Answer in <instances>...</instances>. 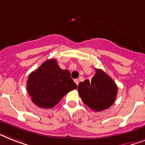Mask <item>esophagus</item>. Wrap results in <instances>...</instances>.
<instances>
[{"label": "esophagus", "instance_id": "34e87169", "mask_svg": "<svg viewBox=\"0 0 145 145\" xmlns=\"http://www.w3.org/2000/svg\"><path fill=\"white\" fill-rule=\"evenodd\" d=\"M74 81H75V83L77 84V86L78 85V83H79V81H78V79H75L74 80Z\"/></svg>", "mask_w": 145, "mask_h": 145}]
</instances>
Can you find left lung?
<instances>
[{"instance_id": "obj_1", "label": "left lung", "mask_w": 145, "mask_h": 145, "mask_svg": "<svg viewBox=\"0 0 145 145\" xmlns=\"http://www.w3.org/2000/svg\"><path fill=\"white\" fill-rule=\"evenodd\" d=\"M78 91L87 106L93 110L101 111L113 105L118 93V87L103 70L95 69V74L91 81L87 79L80 82Z\"/></svg>"}]
</instances>
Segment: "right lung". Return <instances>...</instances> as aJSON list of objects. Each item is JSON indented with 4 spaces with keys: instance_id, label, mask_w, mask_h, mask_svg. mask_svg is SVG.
<instances>
[{
    "instance_id": "obj_1",
    "label": "right lung",
    "mask_w": 145,
    "mask_h": 145,
    "mask_svg": "<svg viewBox=\"0 0 145 145\" xmlns=\"http://www.w3.org/2000/svg\"><path fill=\"white\" fill-rule=\"evenodd\" d=\"M76 88L70 71L61 70L56 59L44 61L29 74L27 82L32 102L45 109L55 107L67 93Z\"/></svg>"
}]
</instances>
